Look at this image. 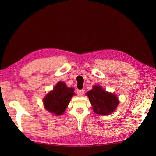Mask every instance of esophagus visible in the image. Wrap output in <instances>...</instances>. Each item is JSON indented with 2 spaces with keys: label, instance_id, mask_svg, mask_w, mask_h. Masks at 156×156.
<instances>
[{
  "label": "esophagus",
  "instance_id": "esophagus-1",
  "mask_svg": "<svg viewBox=\"0 0 156 156\" xmlns=\"http://www.w3.org/2000/svg\"><path fill=\"white\" fill-rule=\"evenodd\" d=\"M77 94H78L79 96H83L84 95V91L83 90H79L77 92Z\"/></svg>",
  "mask_w": 156,
  "mask_h": 156
}]
</instances>
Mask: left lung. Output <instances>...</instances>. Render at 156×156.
I'll use <instances>...</instances> for the list:
<instances>
[{
	"label": "left lung",
	"instance_id": "1",
	"mask_svg": "<svg viewBox=\"0 0 156 156\" xmlns=\"http://www.w3.org/2000/svg\"><path fill=\"white\" fill-rule=\"evenodd\" d=\"M91 103L94 112L98 115H108L115 111L119 100L115 94L108 92L100 85L93 86V88L86 93Z\"/></svg>",
	"mask_w": 156,
	"mask_h": 156
}]
</instances>
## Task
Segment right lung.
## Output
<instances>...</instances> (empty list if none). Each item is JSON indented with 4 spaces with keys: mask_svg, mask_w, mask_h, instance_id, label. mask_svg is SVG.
Here are the masks:
<instances>
[{
    "mask_svg": "<svg viewBox=\"0 0 156 156\" xmlns=\"http://www.w3.org/2000/svg\"><path fill=\"white\" fill-rule=\"evenodd\" d=\"M73 95H75L74 88L67 87L64 82L60 81L44 98V107L55 115H62Z\"/></svg>",
    "mask_w": 156,
    "mask_h": 156,
    "instance_id": "add662e5",
    "label": "right lung"
}]
</instances>
